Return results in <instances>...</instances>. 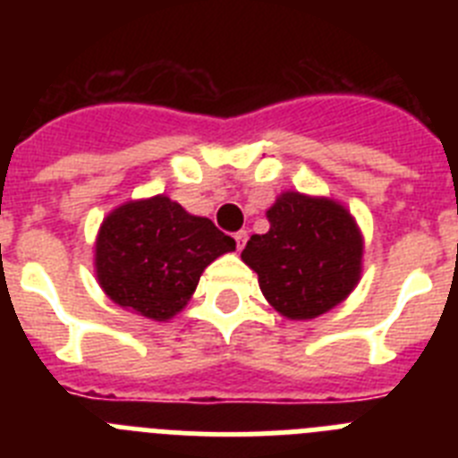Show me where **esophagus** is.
I'll use <instances>...</instances> for the list:
<instances>
[{"instance_id": "34e87169", "label": "esophagus", "mask_w": 458, "mask_h": 458, "mask_svg": "<svg viewBox=\"0 0 458 458\" xmlns=\"http://www.w3.org/2000/svg\"><path fill=\"white\" fill-rule=\"evenodd\" d=\"M233 241H236V248L242 250V248H245V242H248V232H245V229L236 232V233H233Z\"/></svg>"}]
</instances>
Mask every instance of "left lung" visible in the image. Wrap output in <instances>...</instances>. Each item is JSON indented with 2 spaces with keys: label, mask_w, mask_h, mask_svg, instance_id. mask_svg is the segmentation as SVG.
Listing matches in <instances>:
<instances>
[{
  "label": "left lung",
  "mask_w": 458,
  "mask_h": 458,
  "mask_svg": "<svg viewBox=\"0 0 458 458\" xmlns=\"http://www.w3.org/2000/svg\"><path fill=\"white\" fill-rule=\"evenodd\" d=\"M268 232L254 233L241 257L279 314L295 321L321 317L353 291L362 236L344 206L284 192L268 210Z\"/></svg>",
  "instance_id": "left-lung-1"
}]
</instances>
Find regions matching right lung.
I'll return each instance as SVG.
<instances>
[{
    "label": "right lung",
    "mask_w": 458,
    "mask_h": 458,
    "mask_svg": "<svg viewBox=\"0 0 458 458\" xmlns=\"http://www.w3.org/2000/svg\"><path fill=\"white\" fill-rule=\"evenodd\" d=\"M232 250L236 241L208 217L190 216L157 194L105 217L96 241V273L116 305L167 321L188 305L206 266Z\"/></svg>",
    "instance_id": "right-lung-1"
}]
</instances>
